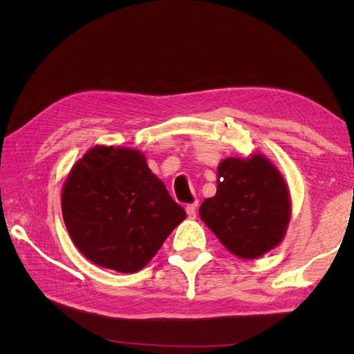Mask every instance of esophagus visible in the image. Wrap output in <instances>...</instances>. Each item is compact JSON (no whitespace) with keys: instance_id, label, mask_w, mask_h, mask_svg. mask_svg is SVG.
<instances>
[{"instance_id":"1","label":"esophagus","mask_w":354,"mask_h":354,"mask_svg":"<svg viewBox=\"0 0 354 354\" xmlns=\"http://www.w3.org/2000/svg\"><path fill=\"white\" fill-rule=\"evenodd\" d=\"M185 212H187L189 218H196V203H192V205H187V207H185Z\"/></svg>"}]
</instances>
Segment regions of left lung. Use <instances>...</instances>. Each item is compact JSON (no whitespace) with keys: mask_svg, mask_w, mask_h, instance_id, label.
Returning <instances> with one entry per match:
<instances>
[{"mask_svg":"<svg viewBox=\"0 0 354 354\" xmlns=\"http://www.w3.org/2000/svg\"><path fill=\"white\" fill-rule=\"evenodd\" d=\"M290 215L286 179L261 153L221 160L217 194L200 206L201 220L223 247L241 259H256L278 247Z\"/></svg>","mask_w":354,"mask_h":354,"instance_id":"8db88e82","label":"left lung"}]
</instances>
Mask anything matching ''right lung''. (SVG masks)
Segmentation results:
<instances>
[{
  "mask_svg": "<svg viewBox=\"0 0 354 354\" xmlns=\"http://www.w3.org/2000/svg\"><path fill=\"white\" fill-rule=\"evenodd\" d=\"M62 215L71 241L88 261L136 273L153 259L185 211L139 149L97 145L65 179Z\"/></svg>",
  "mask_w": 354,
  "mask_h": 354,
  "instance_id": "obj_1",
  "label": "right lung"
}]
</instances>
